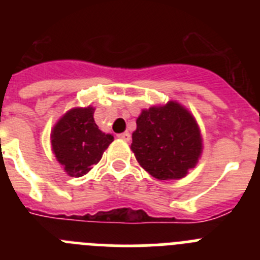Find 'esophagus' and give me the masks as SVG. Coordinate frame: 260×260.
I'll return each instance as SVG.
<instances>
[{"label": "esophagus", "instance_id": "34e87169", "mask_svg": "<svg viewBox=\"0 0 260 260\" xmlns=\"http://www.w3.org/2000/svg\"><path fill=\"white\" fill-rule=\"evenodd\" d=\"M117 137H118L119 139H122V141H125V142L130 141V133H127V132L122 133V134H118V135H117Z\"/></svg>", "mask_w": 260, "mask_h": 260}]
</instances>
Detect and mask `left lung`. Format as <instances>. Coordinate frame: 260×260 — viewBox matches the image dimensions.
I'll use <instances>...</instances> for the list:
<instances>
[{
    "mask_svg": "<svg viewBox=\"0 0 260 260\" xmlns=\"http://www.w3.org/2000/svg\"><path fill=\"white\" fill-rule=\"evenodd\" d=\"M130 148L139 165L156 180H181L198 164L203 138L191 112L169 100L142 109Z\"/></svg>",
    "mask_w": 260,
    "mask_h": 260,
    "instance_id": "1",
    "label": "left lung"
}]
</instances>
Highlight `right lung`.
I'll return each mask as SVG.
<instances>
[{"mask_svg": "<svg viewBox=\"0 0 260 260\" xmlns=\"http://www.w3.org/2000/svg\"><path fill=\"white\" fill-rule=\"evenodd\" d=\"M93 113L95 108L91 105L71 108L50 132L53 153L70 177L88 173L114 141L113 135L105 134L98 127Z\"/></svg>", "mask_w": 260, "mask_h": 260, "instance_id": "1", "label": "right lung"}]
</instances>
